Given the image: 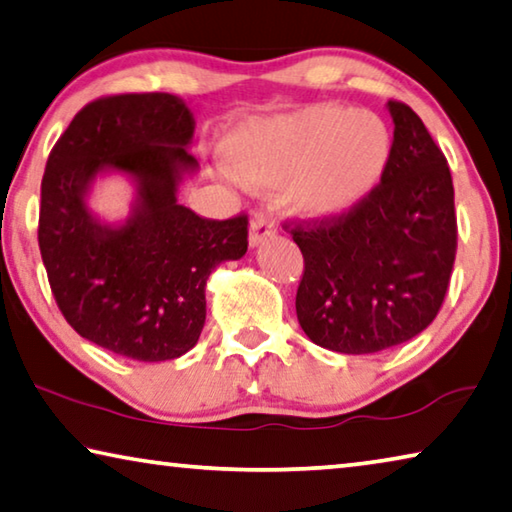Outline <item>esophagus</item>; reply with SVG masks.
<instances>
[{"label":"esophagus","mask_w":512,"mask_h":512,"mask_svg":"<svg viewBox=\"0 0 512 512\" xmlns=\"http://www.w3.org/2000/svg\"><path fill=\"white\" fill-rule=\"evenodd\" d=\"M278 232V223L273 221V216L266 212H257L250 221V246H259L264 239L273 237Z\"/></svg>","instance_id":"34e87169"}]
</instances>
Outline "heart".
<instances>
[{
  "mask_svg": "<svg viewBox=\"0 0 512 512\" xmlns=\"http://www.w3.org/2000/svg\"><path fill=\"white\" fill-rule=\"evenodd\" d=\"M392 139L371 111L312 107L289 118L239 129L225 157L257 184H289L300 212L335 216L367 196L387 166Z\"/></svg>",
  "mask_w": 512,
  "mask_h": 512,
  "instance_id": "1",
  "label": "heart"
}]
</instances>
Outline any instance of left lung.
Instances as JSON below:
<instances>
[{
	"label": "left lung",
	"mask_w": 512,
	"mask_h": 512,
	"mask_svg": "<svg viewBox=\"0 0 512 512\" xmlns=\"http://www.w3.org/2000/svg\"><path fill=\"white\" fill-rule=\"evenodd\" d=\"M394 141L380 184L335 216L287 218L303 253L300 328L337 353H378L419 335L444 303L458 248L444 152L408 104L389 100Z\"/></svg>",
	"instance_id": "1"
}]
</instances>
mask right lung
Masks as SVG:
<instances>
[{
    "label": "right lung",
    "mask_w": 512,
    "mask_h": 512,
    "mask_svg": "<svg viewBox=\"0 0 512 512\" xmlns=\"http://www.w3.org/2000/svg\"><path fill=\"white\" fill-rule=\"evenodd\" d=\"M193 118L170 93H120L88 102L47 157L38 246L63 319L88 342L139 362L175 360L205 326V282L248 250V214L205 218L177 202L196 168ZM140 184L135 216L118 231L87 214L83 196L102 167Z\"/></svg>",
    "instance_id": "1"
}]
</instances>
